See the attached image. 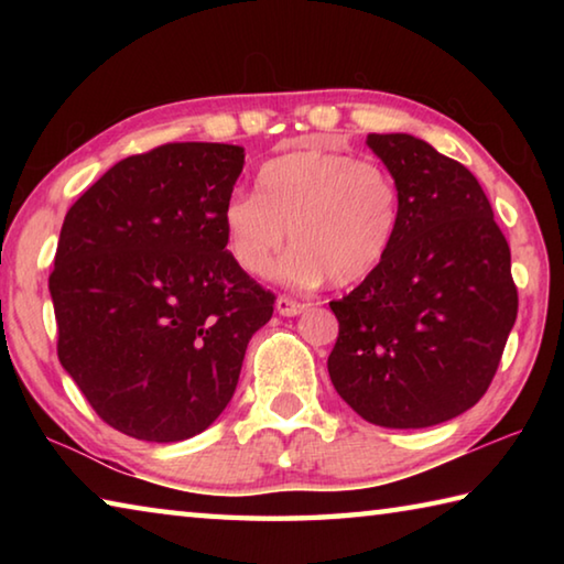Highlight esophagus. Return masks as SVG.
I'll return each instance as SVG.
<instances>
[{
    "label": "esophagus",
    "instance_id": "esophagus-1",
    "mask_svg": "<svg viewBox=\"0 0 564 564\" xmlns=\"http://www.w3.org/2000/svg\"><path fill=\"white\" fill-rule=\"evenodd\" d=\"M275 311H279L281 316H299V313L305 311V303L293 301L289 295H279V301H275Z\"/></svg>",
    "mask_w": 564,
    "mask_h": 564
}]
</instances>
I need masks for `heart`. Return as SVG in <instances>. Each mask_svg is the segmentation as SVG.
Wrapping results in <instances>:
<instances>
[{"label":"heart","mask_w":564,"mask_h":564,"mask_svg":"<svg viewBox=\"0 0 564 564\" xmlns=\"http://www.w3.org/2000/svg\"><path fill=\"white\" fill-rule=\"evenodd\" d=\"M226 243L238 269L265 275L291 228L293 251L281 279L293 285L350 289L388 259L400 231L395 176L373 159L301 149L259 169V191H234L221 208Z\"/></svg>","instance_id":"b5f03b06"}]
</instances>
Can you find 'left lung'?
Segmentation results:
<instances>
[{
	"mask_svg": "<svg viewBox=\"0 0 564 564\" xmlns=\"http://www.w3.org/2000/svg\"><path fill=\"white\" fill-rule=\"evenodd\" d=\"M395 176L400 231L380 269L330 301L338 395L380 427H431L490 388L518 318L510 246L460 161L410 133H370Z\"/></svg>",
	"mask_w": 564,
	"mask_h": 564,
	"instance_id": "obj_1",
	"label": "left lung"
}]
</instances>
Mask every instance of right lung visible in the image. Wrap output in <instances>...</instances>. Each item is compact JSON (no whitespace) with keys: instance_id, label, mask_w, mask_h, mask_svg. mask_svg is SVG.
Wrapping results in <instances>:
<instances>
[{"instance_id":"1","label":"right lung","mask_w":564,"mask_h":564,"mask_svg":"<svg viewBox=\"0 0 564 564\" xmlns=\"http://www.w3.org/2000/svg\"><path fill=\"white\" fill-rule=\"evenodd\" d=\"M234 144L119 161L66 212L50 275L56 356L104 423L176 443L224 413L275 295L226 251Z\"/></svg>"}]
</instances>
